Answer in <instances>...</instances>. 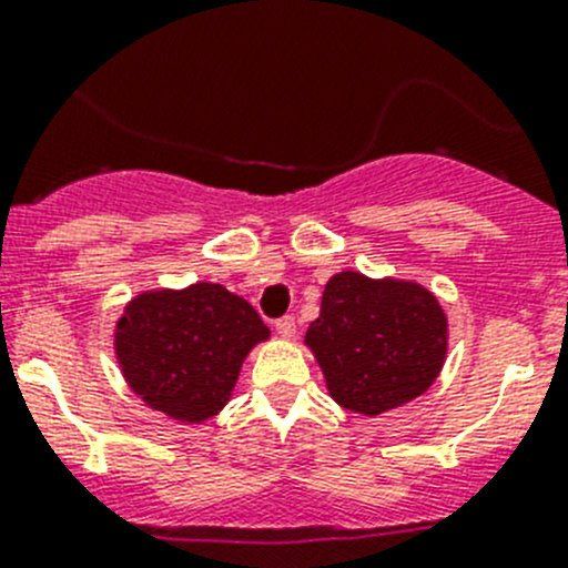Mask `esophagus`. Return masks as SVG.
I'll return each instance as SVG.
<instances>
[{
  "label": "esophagus",
  "instance_id": "34e87169",
  "mask_svg": "<svg viewBox=\"0 0 568 568\" xmlns=\"http://www.w3.org/2000/svg\"><path fill=\"white\" fill-rule=\"evenodd\" d=\"M277 332H280V337H294L296 335V318L294 316H283V318H277Z\"/></svg>",
  "mask_w": 568,
  "mask_h": 568
}]
</instances>
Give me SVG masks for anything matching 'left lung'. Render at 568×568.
<instances>
[{"mask_svg":"<svg viewBox=\"0 0 568 568\" xmlns=\"http://www.w3.org/2000/svg\"><path fill=\"white\" fill-rule=\"evenodd\" d=\"M307 343L332 398L359 415H379L432 387L448 324L420 285L341 272L326 283Z\"/></svg>","mask_w":568,"mask_h":568,"instance_id":"left-lung-1","label":"left lung"}]
</instances>
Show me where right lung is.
Here are the masks:
<instances>
[{
  "label": "right lung",
  "mask_w": 568,
  "mask_h": 568,
  "mask_svg": "<svg viewBox=\"0 0 568 568\" xmlns=\"http://www.w3.org/2000/svg\"><path fill=\"white\" fill-rule=\"evenodd\" d=\"M266 324L222 285L145 294L118 321V359L136 395L175 420L214 417Z\"/></svg>",
  "instance_id": "right-lung-1"
}]
</instances>
